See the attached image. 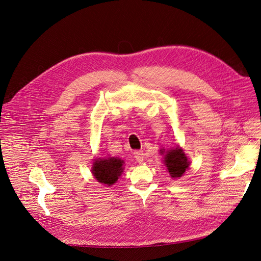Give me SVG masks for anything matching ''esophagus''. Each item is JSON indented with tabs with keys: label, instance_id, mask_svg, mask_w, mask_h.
Masks as SVG:
<instances>
[{
	"label": "esophagus",
	"instance_id": "1",
	"mask_svg": "<svg viewBox=\"0 0 261 261\" xmlns=\"http://www.w3.org/2000/svg\"><path fill=\"white\" fill-rule=\"evenodd\" d=\"M134 156H135V159H136V161L138 163H142L143 160H144V154H143L142 151H135Z\"/></svg>",
	"mask_w": 261,
	"mask_h": 261
}]
</instances>
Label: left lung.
Wrapping results in <instances>:
<instances>
[{
  "label": "left lung",
  "instance_id": "left-lung-1",
  "mask_svg": "<svg viewBox=\"0 0 261 261\" xmlns=\"http://www.w3.org/2000/svg\"><path fill=\"white\" fill-rule=\"evenodd\" d=\"M160 152L164 155V164L171 178H181L185 171L189 169L190 162L180 147H175L167 151L162 149Z\"/></svg>",
  "mask_w": 261,
  "mask_h": 261
}]
</instances>
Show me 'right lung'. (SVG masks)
<instances>
[{
	"label": "right lung",
	"mask_w": 261,
	"mask_h": 261,
	"mask_svg": "<svg viewBox=\"0 0 261 261\" xmlns=\"http://www.w3.org/2000/svg\"><path fill=\"white\" fill-rule=\"evenodd\" d=\"M123 164L124 161L119 158L96 159L93 163L92 173L99 183L110 186L121 176L124 169Z\"/></svg>",
	"instance_id": "obj_1"
}]
</instances>
